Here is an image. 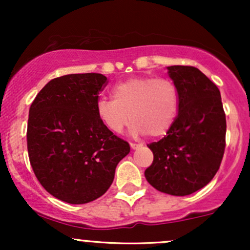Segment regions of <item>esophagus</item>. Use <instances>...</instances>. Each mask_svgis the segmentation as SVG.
<instances>
[{"label":"esophagus","instance_id":"obj_1","mask_svg":"<svg viewBox=\"0 0 250 250\" xmlns=\"http://www.w3.org/2000/svg\"><path fill=\"white\" fill-rule=\"evenodd\" d=\"M130 147H131V149H137V148L142 147V143H134V142H131L130 143Z\"/></svg>","mask_w":250,"mask_h":250}]
</instances>
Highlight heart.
<instances>
[{
  "instance_id": "1",
  "label": "heart",
  "mask_w": 250,
  "mask_h": 250,
  "mask_svg": "<svg viewBox=\"0 0 250 250\" xmlns=\"http://www.w3.org/2000/svg\"><path fill=\"white\" fill-rule=\"evenodd\" d=\"M179 104L173 82L161 77L140 76L114 85L113 99L97 100L96 114L111 133H121L131 117V133L161 137L173 127Z\"/></svg>"
}]
</instances>
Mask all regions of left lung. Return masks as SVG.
Listing matches in <instances>:
<instances>
[{"label": "left lung", "mask_w": 250, "mask_h": 250, "mask_svg": "<svg viewBox=\"0 0 250 250\" xmlns=\"http://www.w3.org/2000/svg\"><path fill=\"white\" fill-rule=\"evenodd\" d=\"M179 94V114L163 139L148 145L153 163L145 176L162 193L185 196L207 186L226 148V114L219 88L190 65L168 67Z\"/></svg>", "instance_id": "8db88e82"}]
</instances>
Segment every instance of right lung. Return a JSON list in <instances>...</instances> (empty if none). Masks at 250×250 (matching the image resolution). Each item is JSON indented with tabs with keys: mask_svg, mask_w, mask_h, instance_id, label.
Instances as JSON below:
<instances>
[{
	"mask_svg": "<svg viewBox=\"0 0 250 250\" xmlns=\"http://www.w3.org/2000/svg\"><path fill=\"white\" fill-rule=\"evenodd\" d=\"M102 74H69L51 80L29 109L27 147L34 174L56 199L83 205L111 186L129 143L105 128L96 114Z\"/></svg>",
	"mask_w": 250,
	"mask_h": 250,
	"instance_id": "add662e5",
	"label": "right lung"
}]
</instances>
